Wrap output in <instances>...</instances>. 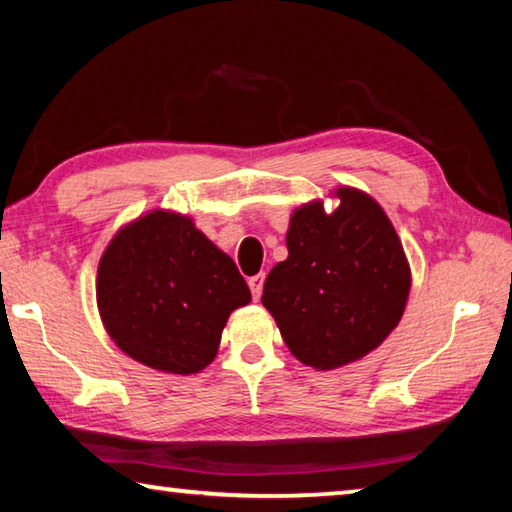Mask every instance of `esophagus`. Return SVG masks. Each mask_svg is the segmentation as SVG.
<instances>
[{
    "mask_svg": "<svg viewBox=\"0 0 512 512\" xmlns=\"http://www.w3.org/2000/svg\"><path fill=\"white\" fill-rule=\"evenodd\" d=\"M248 287H250V293H253V300H259V296H262V289H264V273H257L250 277Z\"/></svg>",
    "mask_w": 512,
    "mask_h": 512,
    "instance_id": "obj_1",
    "label": "esophagus"
}]
</instances>
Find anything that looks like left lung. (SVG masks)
I'll list each match as a JSON object with an SVG mask.
<instances>
[{"label":"left lung","instance_id":"left-lung-1","mask_svg":"<svg viewBox=\"0 0 512 512\" xmlns=\"http://www.w3.org/2000/svg\"><path fill=\"white\" fill-rule=\"evenodd\" d=\"M336 196L332 214L320 201L291 214L289 257L262 293L293 357L316 370L375 350L400 323L411 289L402 241L375 198L352 187Z\"/></svg>","mask_w":512,"mask_h":512}]
</instances>
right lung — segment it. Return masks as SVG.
<instances>
[{
  "instance_id": "obj_1",
  "label": "right lung",
  "mask_w": 512,
  "mask_h": 512,
  "mask_svg": "<svg viewBox=\"0 0 512 512\" xmlns=\"http://www.w3.org/2000/svg\"><path fill=\"white\" fill-rule=\"evenodd\" d=\"M248 302L237 264L176 212L153 210L128 223L99 262L97 305L110 339L173 375L212 363L228 316Z\"/></svg>"
}]
</instances>
